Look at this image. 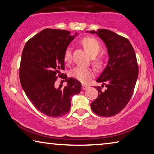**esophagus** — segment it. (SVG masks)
I'll return each mask as SVG.
<instances>
[{
	"label": "esophagus",
	"instance_id": "34e87169",
	"mask_svg": "<svg viewBox=\"0 0 154 154\" xmlns=\"http://www.w3.org/2000/svg\"><path fill=\"white\" fill-rule=\"evenodd\" d=\"M89 87V85H82V90H85V89H87Z\"/></svg>",
	"mask_w": 154,
	"mask_h": 154
}]
</instances>
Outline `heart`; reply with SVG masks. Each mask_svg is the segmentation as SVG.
<instances>
[{
    "label": "heart",
    "mask_w": 154,
    "mask_h": 154,
    "mask_svg": "<svg viewBox=\"0 0 154 154\" xmlns=\"http://www.w3.org/2000/svg\"><path fill=\"white\" fill-rule=\"evenodd\" d=\"M82 45L84 47L85 50L92 57L96 56L100 50L101 46L99 42L94 38L87 37L82 41ZM72 49L71 47H67L64 54V60L69 63L72 60ZM94 65L97 67H100L103 63V58H97L94 60ZM70 76L76 79L79 81L85 83L90 80L94 75L93 71L89 68L83 67H75L72 69L70 73Z\"/></svg>",
    "instance_id": "obj_1"
}]
</instances>
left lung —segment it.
I'll use <instances>...</instances> for the list:
<instances>
[{
	"instance_id": "obj_1",
	"label": "left lung",
	"mask_w": 154,
	"mask_h": 154,
	"mask_svg": "<svg viewBox=\"0 0 154 154\" xmlns=\"http://www.w3.org/2000/svg\"><path fill=\"white\" fill-rule=\"evenodd\" d=\"M104 42L107 47V65L96 81L106 89L95 87L98 96L91 103L96 114L103 117L116 115L129 103L138 76V66L134 49L128 39L112 31L100 29L90 31Z\"/></svg>"
}]
</instances>
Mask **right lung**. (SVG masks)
<instances>
[{
  "mask_svg": "<svg viewBox=\"0 0 154 154\" xmlns=\"http://www.w3.org/2000/svg\"><path fill=\"white\" fill-rule=\"evenodd\" d=\"M78 35L67 30L45 29L26 42L21 56L19 76L27 98L39 112L58 118L69 112L72 97L79 94L81 83L62 74L67 86H55L65 69L64 54Z\"/></svg>",
  "mask_w": 154,
  "mask_h": 154,
  "instance_id": "obj_1",
  "label": "right lung"
}]
</instances>
